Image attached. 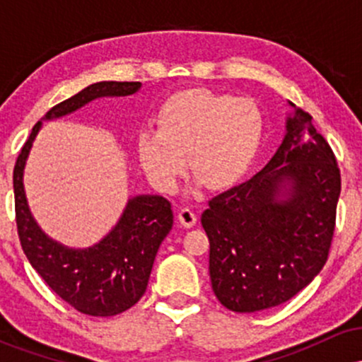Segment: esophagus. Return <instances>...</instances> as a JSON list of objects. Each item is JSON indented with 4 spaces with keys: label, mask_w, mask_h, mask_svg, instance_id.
Returning a JSON list of instances; mask_svg holds the SVG:
<instances>
[{
    "label": "esophagus",
    "mask_w": 362,
    "mask_h": 362,
    "mask_svg": "<svg viewBox=\"0 0 362 362\" xmlns=\"http://www.w3.org/2000/svg\"><path fill=\"white\" fill-rule=\"evenodd\" d=\"M178 221L184 224L185 228H192L195 221H197V214H195L190 207L185 206L178 211Z\"/></svg>",
    "instance_id": "obj_1"
}]
</instances>
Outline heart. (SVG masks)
<instances>
[{"mask_svg":"<svg viewBox=\"0 0 362 362\" xmlns=\"http://www.w3.org/2000/svg\"><path fill=\"white\" fill-rule=\"evenodd\" d=\"M156 127L141 129L138 156L149 182L172 192L189 168L211 189L235 184L262 144L264 112L252 98L187 90L170 97L156 115Z\"/></svg>","mask_w":362,"mask_h":362,"instance_id":"obj_1","label":"heart"}]
</instances>
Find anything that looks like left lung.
<instances>
[{"label":"left lung","instance_id":"8db88e82","mask_svg":"<svg viewBox=\"0 0 362 362\" xmlns=\"http://www.w3.org/2000/svg\"><path fill=\"white\" fill-rule=\"evenodd\" d=\"M291 105L294 115L272 160L211 199L201 216L213 291L236 313L291 300L322 271L334 238L337 160L308 112Z\"/></svg>","mask_w":362,"mask_h":362}]
</instances>
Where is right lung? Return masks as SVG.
I'll use <instances>...</instances> for the list:
<instances>
[{"mask_svg":"<svg viewBox=\"0 0 362 362\" xmlns=\"http://www.w3.org/2000/svg\"><path fill=\"white\" fill-rule=\"evenodd\" d=\"M139 81H100L57 103L44 119L62 117L100 97H126ZM42 122H37L13 170L16 230L32 267L57 296L91 317H114L134 306L148 286L153 262L173 226L172 204L161 195L129 199L119 223L100 243L74 250L49 238L32 218L23 190V168Z\"/></svg>","mask_w":362,"mask_h":362,"instance_id":"obj_1","label":"right lung"}]
</instances>
